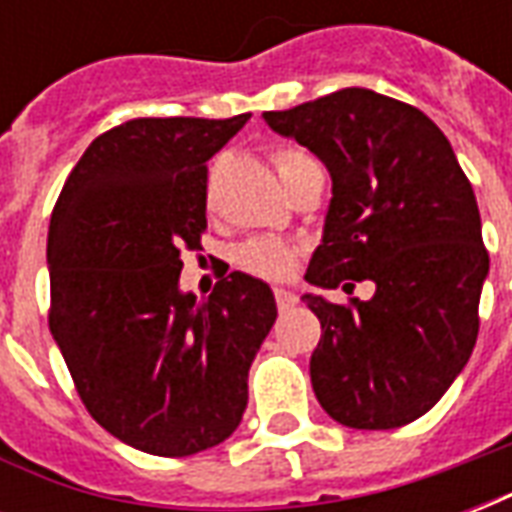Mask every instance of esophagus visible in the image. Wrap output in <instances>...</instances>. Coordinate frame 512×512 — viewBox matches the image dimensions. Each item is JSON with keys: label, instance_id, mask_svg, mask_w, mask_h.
Returning a JSON list of instances; mask_svg holds the SVG:
<instances>
[{"label": "esophagus", "instance_id": "34e87169", "mask_svg": "<svg viewBox=\"0 0 512 512\" xmlns=\"http://www.w3.org/2000/svg\"><path fill=\"white\" fill-rule=\"evenodd\" d=\"M274 299H277L279 310H290V307H296V304H299V296H296V293H290V290H282V288L274 290Z\"/></svg>", "mask_w": 512, "mask_h": 512}]
</instances>
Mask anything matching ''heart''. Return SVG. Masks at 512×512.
<instances>
[{
  "label": "heart",
  "mask_w": 512,
  "mask_h": 512,
  "mask_svg": "<svg viewBox=\"0 0 512 512\" xmlns=\"http://www.w3.org/2000/svg\"><path fill=\"white\" fill-rule=\"evenodd\" d=\"M304 153L293 147H277L271 161L277 167L279 178L285 180L304 161ZM301 246L277 235H252L233 249V263L246 274L260 279H285L299 266Z\"/></svg>",
  "instance_id": "heart-1"
}]
</instances>
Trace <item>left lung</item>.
Returning <instances> with one entry per match:
<instances>
[{
    "label": "left lung",
    "mask_w": 512,
    "mask_h": 512,
    "mask_svg": "<svg viewBox=\"0 0 512 512\" xmlns=\"http://www.w3.org/2000/svg\"><path fill=\"white\" fill-rule=\"evenodd\" d=\"M263 117L332 175L307 282H376L370 301L304 296L321 321L315 397L348 428L408 425L450 389L480 332L488 252L472 183L428 115L365 87Z\"/></svg>",
    "instance_id": "8db88e82"
}]
</instances>
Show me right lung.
Wrapping results in <instances>:
<instances>
[{
	"mask_svg": "<svg viewBox=\"0 0 512 512\" xmlns=\"http://www.w3.org/2000/svg\"><path fill=\"white\" fill-rule=\"evenodd\" d=\"M252 115L136 117L95 136L49 224V329L90 417L131 447L183 458L241 425L252 359L277 321L266 282L233 271L180 293L208 227V158Z\"/></svg>",
	"mask_w": 512,
	"mask_h": 512,
	"instance_id": "1",
	"label": "right lung"
}]
</instances>
